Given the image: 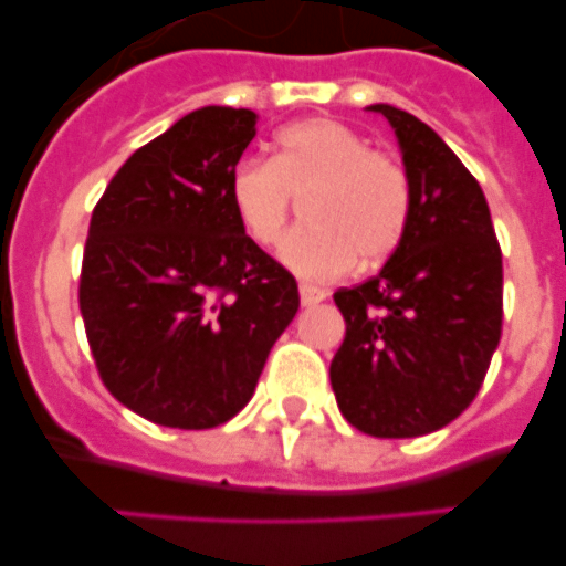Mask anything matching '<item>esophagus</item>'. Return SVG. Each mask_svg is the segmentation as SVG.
Instances as JSON below:
<instances>
[{
    "label": "esophagus",
    "mask_w": 566,
    "mask_h": 566,
    "mask_svg": "<svg viewBox=\"0 0 566 566\" xmlns=\"http://www.w3.org/2000/svg\"><path fill=\"white\" fill-rule=\"evenodd\" d=\"M325 300V292L317 286H311V283H300V303L303 305H317Z\"/></svg>",
    "instance_id": "34e87169"
}]
</instances>
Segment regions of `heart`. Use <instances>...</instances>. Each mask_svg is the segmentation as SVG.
<instances>
[{
	"mask_svg": "<svg viewBox=\"0 0 566 566\" xmlns=\"http://www.w3.org/2000/svg\"><path fill=\"white\" fill-rule=\"evenodd\" d=\"M230 201L258 247L280 241L303 201V224L280 258L305 280H334L359 261L376 266L403 241L412 219V179L396 154L370 148L356 128L311 117L277 132L272 159H241Z\"/></svg>",
	"mask_w": 566,
	"mask_h": 566,
	"instance_id": "b5f03b06",
	"label": "heart"
}]
</instances>
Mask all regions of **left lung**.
<instances>
[{"mask_svg":"<svg viewBox=\"0 0 566 566\" xmlns=\"http://www.w3.org/2000/svg\"><path fill=\"white\" fill-rule=\"evenodd\" d=\"M412 179V219L376 277L339 289L331 361L339 412L373 438L452 423L483 387L502 336V249L480 181L427 123L378 103Z\"/></svg>","mask_w":566,"mask_h":566,"instance_id":"8db88e82","label":"left lung"}]
</instances>
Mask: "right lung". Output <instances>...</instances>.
I'll use <instances>...</instances> for the list:
<instances>
[{"label": "right lung", "mask_w": 566, "mask_h": 566, "mask_svg": "<svg viewBox=\"0 0 566 566\" xmlns=\"http://www.w3.org/2000/svg\"><path fill=\"white\" fill-rule=\"evenodd\" d=\"M255 112L205 106L137 148L92 210L81 303L101 381L159 427L241 412L300 308L297 280L238 224L230 174Z\"/></svg>", "instance_id": "1"}]
</instances>
